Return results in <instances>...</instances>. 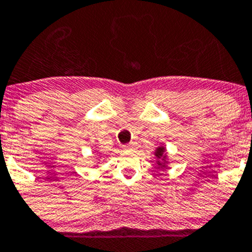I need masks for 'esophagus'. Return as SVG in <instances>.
I'll list each match as a JSON object with an SVG mask.
<instances>
[{
	"instance_id": "esophagus-1",
	"label": "esophagus",
	"mask_w": 252,
	"mask_h": 252,
	"mask_svg": "<svg viewBox=\"0 0 252 252\" xmlns=\"http://www.w3.org/2000/svg\"><path fill=\"white\" fill-rule=\"evenodd\" d=\"M133 148H134L133 144H126V145H124V149H133Z\"/></svg>"
}]
</instances>
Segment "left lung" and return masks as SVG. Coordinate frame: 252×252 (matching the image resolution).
<instances>
[{
  "label": "left lung",
  "mask_w": 252,
  "mask_h": 252,
  "mask_svg": "<svg viewBox=\"0 0 252 252\" xmlns=\"http://www.w3.org/2000/svg\"><path fill=\"white\" fill-rule=\"evenodd\" d=\"M155 158H157V164L159 165V168L166 169V165H168V153H166L165 147H158L154 152Z\"/></svg>",
  "instance_id": "obj_1"
}]
</instances>
